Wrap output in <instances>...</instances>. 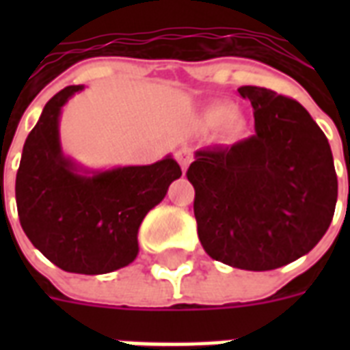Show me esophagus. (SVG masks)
I'll use <instances>...</instances> for the list:
<instances>
[{
    "label": "esophagus",
    "instance_id": "obj_1",
    "mask_svg": "<svg viewBox=\"0 0 350 350\" xmlns=\"http://www.w3.org/2000/svg\"><path fill=\"white\" fill-rule=\"evenodd\" d=\"M176 159H178V163L181 165V169H183V172H185L189 163L192 161L191 150H189V148H180V150L176 152Z\"/></svg>",
    "mask_w": 350,
    "mask_h": 350
}]
</instances>
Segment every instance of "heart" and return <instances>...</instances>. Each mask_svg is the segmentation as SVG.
I'll return each instance as SVG.
<instances>
[{
	"mask_svg": "<svg viewBox=\"0 0 350 350\" xmlns=\"http://www.w3.org/2000/svg\"><path fill=\"white\" fill-rule=\"evenodd\" d=\"M230 116V109L227 107H218V109H213V111L208 112V120L214 121V123H221L227 118Z\"/></svg>",
	"mask_w": 350,
	"mask_h": 350,
	"instance_id": "b5f03b06",
	"label": "heart"
}]
</instances>
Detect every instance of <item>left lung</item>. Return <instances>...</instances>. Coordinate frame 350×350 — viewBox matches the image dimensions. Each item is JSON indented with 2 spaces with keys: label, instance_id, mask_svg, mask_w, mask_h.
<instances>
[{
  "label": "left lung",
  "instance_id": "left-lung-1",
  "mask_svg": "<svg viewBox=\"0 0 350 350\" xmlns=\"http://www.w3.org/2000/svg\"><path fill=\"white\" fill-rule=\"evenodd\" d=\"M254 134L194 154L187 178L194 216L213 260L243 271H272L323 238L334 216L338 178L331 145L298 101L245 85Z\"/></svg>",
  "mask_w": 350,
  "mask_h": 350
}]
</instances>
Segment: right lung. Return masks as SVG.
Masks as SVG:
<instances>
[{
  "mask_svg": "<svg viewBox=\"0 0 350 350\" xmlns=\"http://www.w3.org/2000/svg\"><path fill=\"white\" fill-rule=\"evenodd\" d=\"M83 89L70 85L49 100L30 131L16 174V205L27 238L46 260L76 274H107L137 256V229L181 176L167 156L142 167L81 172L59 145V114Z\"/></svg>",
  "mask_w": 350,
  "mask_h": 350,
  "instance_id": "right-lung-1",
  "label": "right lung"
}]
</instances>
